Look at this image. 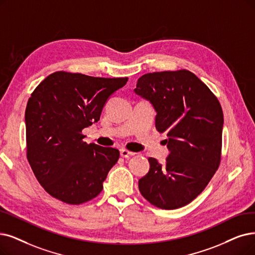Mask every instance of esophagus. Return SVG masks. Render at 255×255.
I'll return each mask as SVG.
<instances>
[{"mask_svg": "<svg viewBox=\"0 0 255 255\" xmlns=\"http://www.w3.org/2000/svg\"><path fill=\"white\" fill-rule=\"evenodd\" d=\"M134 155H135V152H131V151H129L128 149H121L120 150V156L122 158H129V157L134 156Z\"/></svg>", "mask_w": 255, "mask_h": 255, "instance_id": "esophagus-1", "label": "esophagus"}]
</instances>
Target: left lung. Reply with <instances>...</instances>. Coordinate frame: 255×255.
Here are the masks:
<instances>
[{
    "mask_svg": "<svg viewBox=\"0 0 255 255\" xmlns=\"http://www.w3.org/2000/svg\"><path fill=\"white\" fill-rule=\"evenodd\" d=\"M135 93L157 112L156 128L167 134L164 164L148 158L139 190L150 204L177 209L205 189L221 162L223 111L209 88L188 70L142 75Z\"/></svg>",
    "mask_w": 255,
    "mask_h": 255,
    "instance_id": "1",
    "label": "left lung"
}]
</instances>
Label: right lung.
<instances>
[{
    "mask_svg": "<svg viewBox=\"0 0 255 255\" xmlns=\"http://www.w3.org/2000/svg\"><path fill=\"white\" fill-rule=\"evenodd\" d=\"M128 79L58 71L35 88L25 112L27 159L50 196L79 205L104 189L119 150L88 144L81 131L99 120L109 97Z\"/></svg>",
    "mask_w": 255,
    "mask_h": 255,
    "instance_id": "add662e5",
    "label": "right lung"
}]
</instances>
